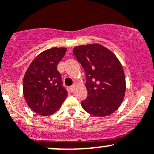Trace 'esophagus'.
<instances>
[{"label":"esophagus","mask_w":154,"mask_h":154,"mask_svg":"<svg viewBox=\"0 0 154 154\" xmlns=\"http://www.w3.org/2000/svg\"><path fill=\"white\" fill-rule=\"evenodd\" d=\"M69 89H70V92H74V89H75V86H74V85L71 86V87H69Z\"/></svg>","instance_id":"esophagus-1"}]
</instances>
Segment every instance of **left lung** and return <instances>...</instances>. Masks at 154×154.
Listing matches in <instances>:
<instances>
[{
  "label": "left lung",
  "mask_w": 154,
  "mask_h": 154,
  "mask_svg": "<svg viewBox=\"0 0 154 154\" xmlns=\"http://www.w3.org/2000/svg\"><path fill=\"white\" fill-rule=\"evenodd\" d=\"M73 53L86 73L87 97L81 101L83 109L97 117L112 114L126 90L124 70L117 57L100 44L77 46Z\"/></svg>",
  "instance_id": "obj_1"
}]
</instances>
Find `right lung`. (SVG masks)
I'll use <instances>...</instances> for the list:
<instances>
[{
	"label": "right lung",
	"mask_w": 154,
	"mask_h": 154,
	"mask_svg": "<svg viewBox=\"0 0 154 154\" xmlns=\"http://www.w3.org/2000/svg\"><path fill=\"white\" fill-rule=\"evenodd\" d=\"M66 48H52L40 53L24 75L23 90L26 102L35 113L50 116L59 109L67 96L57 66Z\"/></svg>",
	"instance_id": "add662e5"
}]
</instances>
